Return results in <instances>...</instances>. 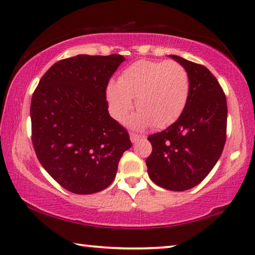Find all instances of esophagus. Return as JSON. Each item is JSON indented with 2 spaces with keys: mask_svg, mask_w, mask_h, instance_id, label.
I'll use <instances>...</instances> for the list:
<instances>
[{
  "mask_svg": "<svg viewBox=\"0 0 255 255\" xmlns=\"http://www.w3.org/2000/svg\"><path fill=\"white\" fill-rule=\"evenodd\" d=\"M140 138H142V136L139 135V133H136V132H131L130 133V140H131V142L139 141Z\"/></svg>",
  "mask_w": 255,
  "mask_h": 255,
  "instance_id": "esophagus-1",
  "label": "esophagus"
}]
</instances>
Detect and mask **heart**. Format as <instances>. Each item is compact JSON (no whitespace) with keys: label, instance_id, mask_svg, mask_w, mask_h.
<instances>
[{"label":"heart","instance_id":"1","mask_svg":"<svg viewBox=\"0 0 255 255\" xmlns=\"http://www.w3.org/2000/svg\"><path fill=\"white\" fill-rule=\"evenodd\" d=\"M189 76L176 61L138 60L120 73L118 82H110L107 98L113 115L124 122L135 99L138 113L130 119L133 127L151 124L164 128L175 123L186 107Z\"/></svg>","mask_w":255,"mask_h":255}]
</instances>
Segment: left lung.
<instances>
[{"mask_svg":"<svg viewBox=\"0 0 255 255\" xmlns=\"http://www.w3.org/2000/svg\"><path fill=\"white\" fill-rule=\"evenodd\" d=\"M170 58L188 72V100L174 124L148 137L152 150L146 165L156 185L182 192L200 184L221 157L228 106L223 89L206 67L178 55Z\"/></svg>","mask_w":255,"mask_h":255,"instance_id":"8db88e82","label":"left lung"}]
</instances>
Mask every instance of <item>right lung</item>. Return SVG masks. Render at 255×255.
<instances>
[{
  "label": "right lung",
  "mask_w": 255,
  "mask_h": 255,
  "mask_svg": "<svg viewBox=\"0 0 255 255\" xmlns=\"http://www.w3.org/2000/svg\"><path fill=\"white\" fill-rule=\"evenodd\" d=\"M125 58L87 55L60 60L41 78L31 100L32 143L41 165L75 194H94L116 177L128 131L110 117L106 90Z\"/></svg>",
  "instance_id": "obj_1"
}]
</instances>
